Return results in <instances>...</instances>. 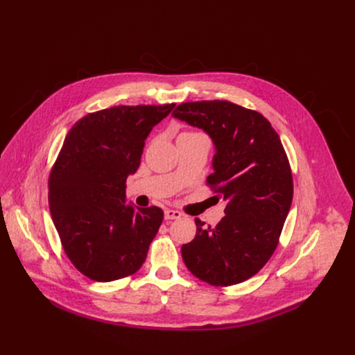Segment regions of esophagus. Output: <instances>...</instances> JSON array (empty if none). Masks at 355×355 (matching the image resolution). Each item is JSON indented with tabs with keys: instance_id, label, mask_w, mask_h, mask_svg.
<instances>
[{
	"instance_id": "esophagus-1",
	"label": "esophagus",
	"mask_w": 355,
	"mask_h": 355,
	"mask_svg": "<svg viewBox=\"0 0 355 355\" xmlns=\"http://www.w3.org/2000/svg\"><path fill=\"white\" fill-rule=\"evenodd\" d=\"M182 216V214L176 209H166L164 211V218L166 219H179Z\"/></svg>"
}]
</instances>
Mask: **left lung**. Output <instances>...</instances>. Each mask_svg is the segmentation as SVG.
Segmentation results:
<instances>
[{"mask_svg":"<svg viewBox=\"0 0 355 355\" xmlns=\"http://www.w3.org/2000/svg\"><path fill=\"white\" fill-rule=\"evenodd\" d=\"M173 116L204 130L215 144L208 187L227 200L215 228L195 218V239L182 245L189 272L212 286L239 284L273 256L293 199L289 159L260 112L230 101H196Z\"/></svg>","mask_w":355,"mask_h":355,"instance_id":"obj_1","label":"left lung"}]
</instances>
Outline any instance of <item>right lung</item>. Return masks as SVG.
<instances>
[{"mask_svg": "<svg viewBox=\"0 0 355 355\" xmlns=\"http://www.w3.org/2000/svg\"><path fill=\"white\" fill-rule=\"evenodd\" d=\"M173 108L118 105L82 116L67 132L49 176V207L67 259L91 280L131 276L146 261L163 211L125 205V182L151 128Z\"/></svg>", "mask_w": 355, "mask_h": 355, "instance_id": "add662e5", "label": "right lung"}]
</instances>
